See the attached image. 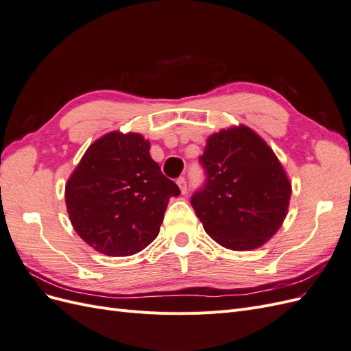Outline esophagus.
Segmentation results:
<instances>
[{
    "label": "esophagus",
    "mask_w": 351,
    "mask_h": 351,
    "mask_svg": "<svg viewBox=\"0 0 351 351\" xmlns=\"http://www.w3.org/2000/svg\"><path fill=\"white\" fill-rule=\"evenodd\" d=\"M177 184H178L180 190H182V193H183V195H184V193H187V182H186V178H184V177H180V178L177 180Z\"/></svg>",
    "instance_id": "1"
}]
</instances>
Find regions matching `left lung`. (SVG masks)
Listing matches in <instances>:
<instances>
[{"label":"left lung","instance_id":"obj_1","mask_svg":"<svg viewBox=\"0 0 351 351\" xmlns=\"http://www.w3.org/2000/svg\"><path fill=\"white\" fill-rule=\"evenodd\" d=\"M199 164L205 182L190 204L212 239L231 250H249L277 232L291 184L256 133L241 125L212 134Z\"/></svg>","mask_w":351,"mask_h":351}]
</instances>
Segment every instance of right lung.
Segmentation results:
<instances>
[{"mask_svg": "<svg viewBox=\"0 0 351 351\" xmlns=\"http://www.w3.org/2000/svg\"><path fill=\"white\" fill-rule=\"evenodd\" d=\"M180 195L141 134L108 133L92 143L66 184L70 221L89 246L130 256L156 239L169 197Z\"/></svg>", "mask_w": 351, "mask_h": 351, "instance_id": "add662e5", "label": "right lung"}]
</instances>
